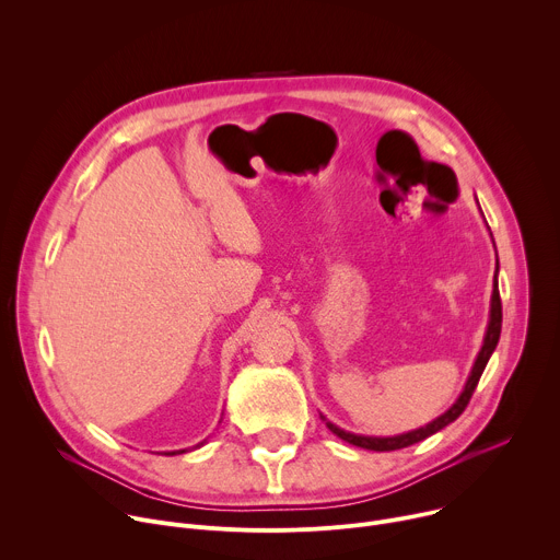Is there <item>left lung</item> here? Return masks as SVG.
<instances>
[{"instance_id": "8db88e82", "label": "left lung", "mask_w": 560, "mask_h": 560, "mask_svg": "<svg viewBox=\"0 0 560 560\" xmlns=\"http://www.w3.org/2000/svg\"><path fill=\"white\" fill-rule=\"evenodd\" d=\"M478 203V201H476ZM497 275H499V259H497V272H494V290H492V301H490V322H488V330H486V337H483V346H481V352L476 354V361L471 365V372L465 381V387L463 392L458 394L456 401L452 404V408H447L441 417H436L434 421H430L428 425L423 428H417V430H410V432H404V434H396V436H365V434H354V432H346L341 430L339 425H335L332 421H328L326 417H322L326 421V425L330 428L332 434H337L339 439L357 445V447H363V450H374V452H389V450H401V447H408V445H415L432 434H436L439 430H443L445 425H450L452 421H456L463 410L467 408L469 398L478 385V378H481L492 352L497 350V343H499V337H501V324H503V310H501V294H499V281H497Z\"/></svg>"}]
</instances>
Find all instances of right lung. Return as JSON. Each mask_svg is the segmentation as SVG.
<instances>
[{
	"mask_svg": "<svg viewBox=\"0 0 560 560\" xmlns=\"http://www.w3.org/2000/svg\"><path fill=\"white\" fill-rule=\"evenodd\" d=\"M203 443H206V441H201L197 447H201ZM184 452H186V450H175V452H166V456H175V454H184Z\"/></svg>",
	"mask_w": 560,
	"mask_h": 560,
	"instance_id": "add662e5",
	"label": "right lung"
}]
</instances>
